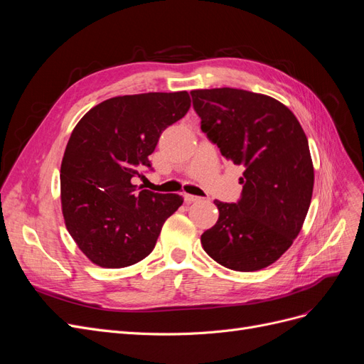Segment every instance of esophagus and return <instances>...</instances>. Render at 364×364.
I'll use <instances>...</instances> for the list:
<instances>
[{
  "instance_id": "obj_1",
  "label": "esophagus",
  "mask_w": 364,
  "mask_h": 364,
  "mask_svg": "<svg viewBox=\"0 0 364 364\" xmlns=\"http://www.w3.org/2000/svg\"><path fill=\"white\" fill-rule=\"evenodd\" d=\"M185 202L186 203H194V202H200L199 196H193V194H185Z\"/></svg>"
}]
</instances>
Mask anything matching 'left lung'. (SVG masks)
I'll return each mask as SVG.
<instances>
[{
    "instance_id": "left-lung-1",
    "label": "left lung",
    "mask_w": 364,
    "mask_h": 364,
    "mask_svg": "<svg viewBox=\"0 0 364 364\" xmlns=\"http://www.w3.org/2000/svg\"><path fill=\"white\" fill-rule=\"evenodd\" d=\"M191 97L208 139L245 167L238 202H214L218 220L202 234V246L230 270H261L293 245L311 203L314 170L304 129L287 106L264 94L215 87Z\"/></svg>"
}]
</instances>
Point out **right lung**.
Returning <instances> with one entry per match:
<instances>
[{
    "instance_id": "obj_1",
    "label": "right lung",
    "mask_w": 364,
    "mask_h": 364,
    "mask_svg": "<svg viewBox=\"0 0 364 364\" xmlns=\"http://www.w3.org/2000/svg\"><path fill=\"white\" fill-rule=\"evenodd\" d=\"M190 106L186 91L114 97L74 127L60 165L62 213L70 235L97 266L144 259L182 205V196L138 190L132 179L151 170L149 156L161 134Z\"/></svg>"
}]
</instances>
